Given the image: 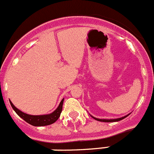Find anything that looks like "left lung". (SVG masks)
Masks as SVG:
<instances>
[{"instance_id": "1", "label": "left lung", "mask_w": 154, "mask_h": 154, "mask_svg": "<svg viewBox=\"0 0 154 154\" xmlns=\"http://www.w3.org/2000/svg\"><path fill=\"white\" fill-rule=\"evenodd\" d=\"M130 114L127 115V116H124V117H122V118H120V119H97V118L93 117V116H92V117H93L94 119H96V120L100 121V122H119V121H120V120H122V119H124L125 118H126L127 116H128Z\"/></svg>"}]
</instances>
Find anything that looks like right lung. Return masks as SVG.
<instances>
[{"mask_svg": "<svg viewBox=\"0 0 154 154\" xmlns=\"http://www.w3.org/2000/svg\"><path fill=\"white\" fill-rule=\"evenodd\" d=\"M63 102H64V99L61 101L59 106L57 108V109L54 110L51 114L44 115V116H31V115L26 114V113L20 111L18 109H17L11 101H10V103H11L14 111L16 112V113L20 117L22 118L24 121H26L27 123L33 126H45L53 124L58 119L61 111H62Z\"/></svg>", "mask_w": 154, "mask_h": 154, "instance_id": "1", "label": "right lung"}]
</instances>
